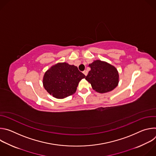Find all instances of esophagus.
I'll return each instance as SVG.
<instances>
[{
  "label": "esophagus",
  "mask_w": 156,
  "mask_h": 156,
  "mask_svg": "<svg viewBox=\"0 0 156 156\" xmlns=\"http://www.w3.org/2000/svg\"><path fill=\"white\" fill-rule=\"evenodd\" d=\"M83 73H84V75L85 76H86V75H87V71L86 70H84V71H83Z\"/></svg>",
  "instance_id": "34e87169"
}]
</instances>
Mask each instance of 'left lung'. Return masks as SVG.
<instances>
[{
  "instance_id": "1",
  "label": "left lung",
  "mask_w": 156,
  "mask_h": 156,
  "mask_svg": "<svg viewBox=\"0 0 156 156\" xmlns=\"http://www.w3.org/2000/svg\"><path fill=\"white\" fill-rule=\"evenodd\" d=\"M91 70L85 79L91 84L93 90L99 93L112 91L118 86L119 75L114 66L100 60L89 64Z\"/></svg>"
}]
</instances>
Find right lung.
<instances>
[{"label":"right lung","mask_w":156,"mask_h":156,"mask_svg":"<svg viewBox=\"0 0 156 156\" xmlns=\"http://www.w3.org/2000/svg\"><path fill=\"white\" fill-rule=\"evenodd\" d=\"M85 77L77 66L62 62L52 66L45 72L42 83L53 97L64 99L76 92L79 82Z\"/></svg>","instance_id":"add662e5"}]
</instances>
